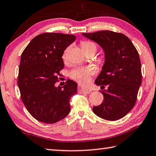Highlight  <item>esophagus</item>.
<instances>
[{
  "label": "esophagus",
  "instance_id": "obj_1",
  "mask_svg": "<svg viewBox=\"0 0 156 156\" xmlns=\"http://www.w3.org/2000/svg\"><path fill=\"white\" fill-rule=\"evenodd\" d=\"M78 91L80 93H86V94H90L92 90H91L90 88H85L82 86H79L78 87Z\"/></svg>",
  "mask_w": 156,
  "mask_h": 156
}]
</instances>
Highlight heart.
I'll return each mask as SVG.
<instances>
[{"label": "heart", "mask_w": 156, "mask_h": 156, "mask_svg": "<svg viewBox=\"0 0 156 156\" xmlns=\"http://www.w3.org/2000/svg\"><path fill=\"white\" fill-rule=\"evenodd\" d=\"M82 48L83 51L87 50H93L94 53L97 51V47L93 42H82L81 43ZM66 51H64L63 54V58L66 59ZM94 73V69L89 67H78L74 69H73L69 73L71 77L80 83H87L89 80L90 76L92 75Z\"/></svg>", "instance_id": "1"}]
</instances>
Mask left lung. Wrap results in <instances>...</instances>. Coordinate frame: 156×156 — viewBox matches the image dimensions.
<instances>
[{"mask_svg":"<svg viewBox=\"0 0 156 156\" xmlns=\"http://www.w3.org/2000/svg\"><path fill=\"white\" fill-rule=\"evenodd\" d=\"M84 37L98 44L104 52L105 62L96 78L101 88L103 101L94 106L97 116L114 121L125 116L135 105L141 84V65L138 52L123 34L109 30L82 33Z\"/></svg>","mask_w":156,"mask_h":156,"instance_id":"obj_1","label":"left lung"}]
</instances>
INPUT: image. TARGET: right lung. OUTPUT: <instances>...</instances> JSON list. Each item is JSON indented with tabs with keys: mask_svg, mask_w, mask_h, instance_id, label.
Masks as SVG:
<instances>
[{
	"mask_svg": "<svg viewBox=\"0 0 156 156\" xmlns=\"http://www.w3.org/2000/svg\"><path fill=\"white\" fill-rule=\"evenodd\" d=\"M76 40L72 34L44 33L30 41L21 56L18 87L29 113L41 122L53 124L70 112L69 99L77 93L78 84L69 80L55 87L64 68L62 56Z\"/></svg>",
	"mask_w": 156,
	"mask_h": 156,
	"instance_id": "1",
	"label": "right lung"
}]
</instances>
